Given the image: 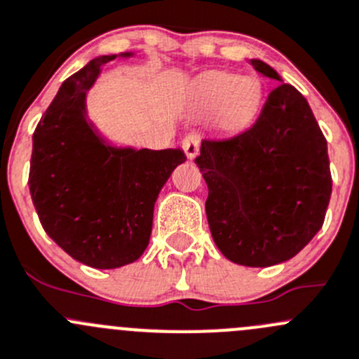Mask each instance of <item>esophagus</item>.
<instances>
[{
  "label": "esophagus",
  "instance_id": "1",
  "mask_svg": "<svg viewBox=\"0 0 359 359\" xmlns=\"http://www.w3.org/2000/svg\"><path fill=\"white\" fill-rule=\"evenodd\" d=\"M182 149L189 159L196 158L198 152H200V137H198L196 133L186 135L182 140Z\"/></svg>",
  "mask_w": 359,
  "mask_h": 359
}]
</instances>
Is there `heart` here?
<instances>
[{
	"instance_id": "1",
	"label": "heart",
	"mask_w": 359,
	"mask_h": 359,
	"mask_svg": "<svg viewBox=\"0 0 359 359\" xmlns=\"http://www.w3.org/2000/svg\"><path fill=\"white\" fill-rule=\"evenodd\" d=\"M194 96L203 107L221 103L222 117L228 124L240 126L252 119L259 105V86L249 76H236L228 72H208L194 83Z\"/></svg>"
}]
</instances>
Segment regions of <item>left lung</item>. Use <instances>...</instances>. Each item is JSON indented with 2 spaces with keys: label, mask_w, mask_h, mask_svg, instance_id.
Returning <instances> with one entry per match:
<instances>
[{
  "label": "left lung",
  "mask_w": 359,
  "mask_h": 359,
  "mask_svg": "<svg viewBox=\"0 0 359 359\" xmlns=\"http://www.w3.org/2000/svg\"><path fill=\"white\" fill-rule=\"evenodd\" d=\"M250 65L280 82L266 62ZM194 163L208 186L212 238L233 263L272 266L291 259L325 222L332 196L326 138L291 83L270 91L245 131L201 140Z\"/></svg>",
  "instance_id": "left-lung-1"
}]
</instances>
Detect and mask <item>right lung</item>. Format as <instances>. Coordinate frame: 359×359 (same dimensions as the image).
<instances>
[{"mask_svg": "<svg viewBox=\"0 0 359 359\" xmlns=\"http://www.w3.org/2000/svg\"><path fill=\"white\" fill-rule=\"evenodd\" d=\"M112 59H93L62 82L34 130L29 168L45 233L93 268H119L142 256L159 191L186 161L180 149L110 147L87 123L86 91Z\"/></svg>", "mask_w": 359, "mask_h": 359, "instance_id": "right-lung-1", "label": "right lung"}]
</instances>
